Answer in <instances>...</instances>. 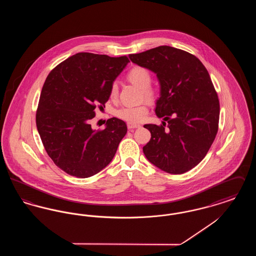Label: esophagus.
<instances>
[{
	"label": "esophagus",
	"mask_w": 256,
	"mask_h": 256,
	"mask_svg": "<svg viewBox=\"0 0 256 256\" xmlns=\"http://www.w3.org/2000/svg\"><path fill=\"white\" fill-rule=\"evenodd\" d=\"M140 124H132V122H128V130H134V128H140Z\"/></svg>",
	"instance_id": "esophagus-1"
}]
</instances>
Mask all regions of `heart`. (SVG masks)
Segmentation results:
<instances>
[{
	"instance_id": "obj_1",
	"label": "heart",
	"mask_w": 256,
	"mask_h": 256,
	"mask_svg": "<svg viewBox=\"0 0 256 256\" xmlns=\"http://www.w3.org/2000/svg\"><path fill=\"white\" fill-rule=\"evenodd\" d=\"M128 78L130 82L142 89L143 95L148 100H154L156 92L154 88L150 87L152 82V74L146 70V68L143 67H134L128 74ZM119 87L117 82H113L110 89V97L111 100H116L118 97ZM148 106L145 104L135 106H124L119 108L115 111V115L122 119L126 122L136 124V122H143L146 119L148 115Z\"/></svg>"
}]
</instances>
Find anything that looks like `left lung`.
<instances>
[{
	"label": "left lung",
	"instance_id": "obj_1",
	"mask_svg": "<svg viewBox=\"0 0 256 256\" xmlns=\"http://www.w3.org/2000/svg\"><path fill=\"white\" fill-rule=\"evenodd\" d=\"M156 74L160 97L156 114L166 122L145 124L150 140L143 152L160 170L180 174L196 167L209 150L219 124L220 104L206 68L195 56L159 46L128 56Z\"/></svg>",
	"mask_w": 256,
	"mask_h": 256
}]
</instances>
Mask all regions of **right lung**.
<instances>
[{
    "instance_id": "add662e5",
    "label": "right lung",
    "mask_w": 256,
    "mask_h": 256,
    "mask_svg": "<svg viewBox=\"0 0 256 256\" xmlns=\"http://www.w3.org/2000/svg\"><path fill=\"white\" fill-rule=\"evenodd\" d=\"M130 62L126 56L78 52L47 76L36 112V126L54 163L70 176H92L114 158L126 134V122L110 118L102 130L91 128L96 106L110 98V89Z\"/></svg>"
}]
</instances>
